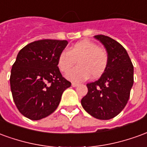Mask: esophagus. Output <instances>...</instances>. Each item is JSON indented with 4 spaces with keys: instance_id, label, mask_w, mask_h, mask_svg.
<instances>
[{
    "instance_id": "esophagus-1",
    "label": "esophagus",
    "mask_w": 147,
    "mask_h": 147,
    "mask_svg": "<svg viewBox=\"0 0 147 147\" xmlns=\"http://www.w3.org/2000/svg\"><path fill=\"white\" fill-rule=\"evenodd\" d=\"M78 85H79V84H78V83H71V86H73V87H76V86H77Z\"/></svg>"
}]
</instances>
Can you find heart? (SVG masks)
<instances>
[{"instance_id":"obj_1","label":"heart","mask_w":147,"mask_h":147,"mask_svg":"<svg viewBox=\"0 0 147 147\" xmlns=\"http://www.w3.org/2000/svg\"><path fill=\"white\" fill-rule=\"evenodd\" d=\"M77 60L78 66L69 71ZM108 53L94 42L87 40L81 41L71 45L67 51L61 52L58 57V67L66 73V78L72 82H80L90 76L92 78L100 76L108 64Z\"/></svg>"}]
</instances>
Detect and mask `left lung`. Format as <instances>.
Listing matches in <instances>:
<instances>
[{
  "mask_svg": "<svg viewBox=\"0 0 147 147\" xmlns=\"http://www.w3.org/2000/svg\"><path fill=\"white\" fill-rule=\"evenodd\" d=\"M108 53V64L100 79L86 84L88 92L81 100L83 109L99 120L113 118L127 103L134 83V67L126 49L103 34L94 36Z\"/></svg>",
  "mask_w": 147,
  "mask_h": 147,
  "instance_id": "left-lung-1",
  "label": "left lung"
}]
</instances>
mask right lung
I'll list each match as a JSON object with an SVG mask.
<instances>
[{"label": "right lung", "mask_w": 147, "mask_h": 147, "mask_svg": "<svg viewBox=\"0 0 147 147\" xmlns=\"http://www.w3.org/2000/svg\"><path fill=\"white\" fill-rule=\"evenodd\" d=\"M66 40L44 39L19 52L12 65L10 86L16 107L24 117L38 120L54 112L71 83L62 76L58 57Z\"/></svg>", "instance_id": "add662e5"}]
</instances>
